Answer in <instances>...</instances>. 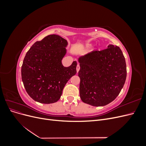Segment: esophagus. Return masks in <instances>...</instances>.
I'll list each match as a JSON object with an SVG mask.
<instances>
[{"instance_id": "1", "label": "esophagus", "mask_w": 146, "mask_h": 146, "mask_svg": "<svg viewBox=\"0 0 146 146\" xmlns=\"http://www.w3.org/2000/svg\"><path fill=\"white\" fill-rule=\"evenodd\" d=\"M76 69H77V72H78L79 70H80V66H79V64H77V68H76Z\"/></svg>"}]
</instances>
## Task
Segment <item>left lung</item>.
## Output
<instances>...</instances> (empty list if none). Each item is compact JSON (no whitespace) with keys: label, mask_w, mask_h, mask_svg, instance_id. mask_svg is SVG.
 <instances>
[{"label":"left lung","mask_w":146,"mask_h":146,"mask_svg":"<svg viewBox=\"0 0 146 146\" xmlns=\"http://www.w3.org/2000/svg\"><path fill=\"white\" fill-rule=\"evenodd\" d=\"M78 61L80 96L84 103L100 107L117 98L127 77L125 60L120 48L110 44L106 49L79 57Z\"/></svg>","instance_id":"obj_1"}]
</instances>
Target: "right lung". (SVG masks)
Listing matches in <instances>:
<instances>
[{
  "label": "right lung",
  "mask_w": 146,
  "mask_h": 146,
  "mask_svg": "<svg viewBox=\"0 0 146 146\" xmlns=\"http://www.w3.org/2000/svg\"><path fill=\"white\" fill-rule=\"evenodd\" d=\"M68 42L50 35L35 42L26 54L21 68L22 80L31 98L41 104L58 101L66 83L77 73V61L64 67L61 60Z\"/></svg>",
  "instance_id": "right-lung-1"
}]
</instances>
